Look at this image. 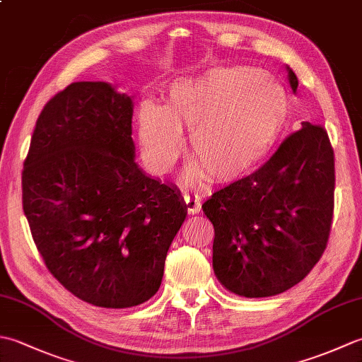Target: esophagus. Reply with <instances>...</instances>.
<instances>
[{
  "mask_svg": "<svg viewBox=\"0 0 362 362\" xmlns=\"http://www.w3.org/2000/svg\"><path fill=\"white\" fill-rule=\"evenodd\" d=\"M183 199H185V204H187V209L191 214H196L201 211L202 209V202L201 199H199V196L196 194H185L183 196Z\"/></svg>",
  "mask_w": 362,
  "mask_h": 362,
  "instance_id": "obj_1",
  "label": "esophagus"
}]
</instances>
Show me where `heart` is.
<instances>
[{"label":"heart","mask_w":362,"mask_h":362,"mask_svg":"<svg viewBox=\"0 0 362 362\" xmlns=\"http://www.w3.org/2000/svg\"><path fill=\"white\" fill-rule=\"evenodd\" d=\"M283 87L250 66H216L194 79L174 82L166 104L144 99L138 107L141 153L153 173L171 169L183 149L182 130L189 132L196 160L183 179L232 182L267 158L288 121Z\"/></svg>","instance_id":"obj_1"}]
</instances>
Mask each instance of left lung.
Listing matches in <instances>:
<instances>
[{"label":"left lung","instance_id":"obj_1","mask_svg":"<svg viewBox=\"0 0 362 362\" xmlns=\"http://www.w3.org/2000/svg\"><path fill=\"white\" fill-rule=\"evenodd\" d=\"M288 81L297 91L296 73ZM334 209V153L327 130L302 122L258 171L202 205L213 222V269L236 296L281 294L327 247Z\"/></svg>","mask_w":362,"mask_h":362}]
</instances>
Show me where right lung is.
I'll return each mask as SVG.
<instances>
[{
  "label": "right lung",
  "instance_id": "1",
  "mask_svg": "<svg viewBox=\"0 0 362 362\" xmlns=\"http://www.w3.org/2000/svg\"><path fill=\"white\" fill-rule=\"evenodd\" d=\"M132 115V98L112 83H70L43 107L21 177L23 211L46 267L101 308L156 294L187 218L180 191L135 161Z\"/></svg>",
  "mask_w": 362,
  "mask_h": 362
}]
</instances>
